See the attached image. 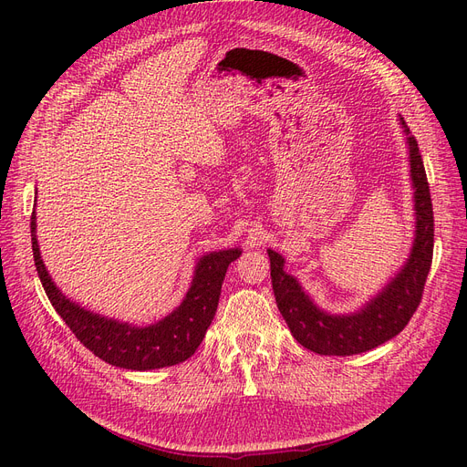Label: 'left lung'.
I'll use <instances>...</instances> for the list:
<instances>
[{"label": "left lung", "mask_w": 467, "mask_h": 467, "mask_svg": "<svg viewBox=\"0 0 467 467\" xmlns=\"http://www.w3.org/2000/svg\"><path fill=\"white\" fill-rule=\"evenodd\" d=\"M409 144V163L415 189L417 230L411 257L389 285L376 298L366 304L358 314L331 316L307 298L294 276L285 273V259L268 249L271 278L276 306L288 323L296 341L317 355L348 357L372 350L400 335L413 317L425 290V282L432 263L434 247V216L431 189L420 160L415 136L403 122Z\"/></svg>", "instance_id": "obj_1"}]
</instances>
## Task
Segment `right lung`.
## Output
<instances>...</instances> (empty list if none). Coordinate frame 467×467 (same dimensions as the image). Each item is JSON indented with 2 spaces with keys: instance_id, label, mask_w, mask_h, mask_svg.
Instances as JSON below:
<instances>
[{
  "instance_id": "obj_1",
  "label": "right lung",
  "mask_w": 467,
  "mask_h": 467,
  "mask_svg": "<svg viewBox=\"0 0 467 467\" xmlns=\"http://www.w3.org/2000/svg\"><path fill=\"white\" fill-rule=\"evenodd\" d=\"M35 230L36 216L33 212V257L50 304L83 347H88L101 360L126 370L165 368L192 357L214 319L228 265L242 255L239 249L208 253L196 265L192 285L175 312L148 327H132L129 323L101 317L69 302L48 276L47 266L40 259Z\"/></svg>"
}]
</instances>
